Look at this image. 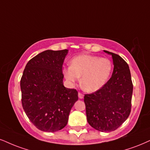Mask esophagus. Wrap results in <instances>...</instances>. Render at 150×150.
<instances>
[{
  "instance_id": "esophagus-1",
  "label": "esophagus",
  "mask_w": 150,
  "mask_h": 150,
  "mask_svg": "<svg viewBox=\"0 0 150 150\" xmlns=\"http://www.w3.org/2000/svg\"><path fill=\"white\" fill-rule=\"evenodd\" d=\"M79 99H83V97H84V95H83L82 93H81V92H79Z\"/></svg>"
}]
</instances>
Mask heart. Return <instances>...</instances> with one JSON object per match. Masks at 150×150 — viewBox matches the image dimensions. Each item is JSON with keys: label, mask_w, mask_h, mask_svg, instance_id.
<instances>
[{"label": "heart", "mask_w": 150, "mask_h": 150, "mask_svg": "<svg viewBox=\"0 0 150 150\" xmlns=\"http://www.w3.org/2000/svg\"><path fill=\"white\" fill-rule=\"evenodd\" d=\"M112 63L108 58L83 54L70 61V66L62 69V74L70 85H75L81 77V86L87 92H97L102 88L110 79Z\"/></svg>", "instance_id": "heart-1"}]
</instances>
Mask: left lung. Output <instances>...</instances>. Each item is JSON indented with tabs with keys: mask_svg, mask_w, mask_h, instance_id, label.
I'll return each mask as SVG.
<instances>
[{
	"mask_svg": "<svg viewBox=\"0 0 150 150\" xmlns=\"http://www.w3.org/2000/svg\"><path fill=\"white\" fill-rule=\"evenodd\" d=\"M112 55L113 71L106 84L94 93L85 95L88 122L96 130H116L128 118L132 108L133 84L128 64L120 55Z\"/></svg>",
	"mask_w": 150,
	"mask_h": 150,
	"instance_id": "8db88e82",
	"label": "left lung"
}]
</instances>
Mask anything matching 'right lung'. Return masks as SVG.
<instances>
[{
	"label": "right lung",
	"mask_w": 150,
	"mask_h": 150,
	"mask_svg": "<svg viewBox=\"0 0 150 150\" xmlns=\"http://www.w3.org/2000/svg\"><path fill=\"white\" fill-rule=\"evenodd\" d=\"M67 49L47 50L28 62L20 86L23 108L30 122L43 132L61 130L78 100V92L64 86L62 64Z\"/></svg>",
	"instance_id": "right-lung-1"
}]
</instances>
